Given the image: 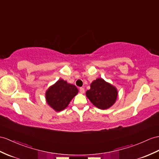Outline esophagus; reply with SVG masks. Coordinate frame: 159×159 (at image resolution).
Listing matches in <instances>:
<instances>
[{
    "label": "esophagus",
    "instance_id": "34e87169",
    "mask_svg": "<svg viewBox=\"0 0 159 159\" xmlns=\"http://www.w3.org/2000/svg\"><path fill=\"white\" fill-rule=\"evenodd\" d=\"M84 92H85V90H84V88H80V93H82V94H84Z\"/></svg>",
    "mask_w": 159,
    "mask_h": 159
}]
</instances>
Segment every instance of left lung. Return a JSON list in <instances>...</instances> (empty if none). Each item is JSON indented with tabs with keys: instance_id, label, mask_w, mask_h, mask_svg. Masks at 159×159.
<instances>
[{
	"instance_id": "obj_1",
	"label": "left lung",
	"mask_w": 159,
	"mask_h": 159,
	"mask_svg": "<svg viewBox=\"0 0 159 159\" xmlns=\"http://www.w3.org/2000/svg\"><path fill=\"white\" fill-rule=\"evenodd\" d=\"M86 96L94 106L100 109H107L115 103L117 97V90L114 86L102 78L94 80Z\"/></svg>"
}]
</instances>
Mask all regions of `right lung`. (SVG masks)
Returning a JSON list of instances; mask_svg holds the SVG:
<instances>
[{"label": "right lung", "mask_w": 159, "mask_h": 159, "mask_svg": "<svg viewBox=\"0 0 159 159\" xmlns=\"http://www.w3.org/2000/svg\"><path fill=\"white\" fill-rule=\"evenodd\" d=\"M77 93L78 90L74 85L59 80L46 91V102L56 111H61L68 106Z\"/></svg>", "instance_id": "1"}]
</instances>
